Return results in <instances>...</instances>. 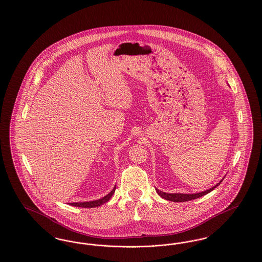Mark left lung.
Segmentation results:
<instances>
[{
	"instance_id": "1",
	"label": "left lung",
	"mask_w": 262,
	"mask_h": 262,
	"mask_svg": "<svg viewBox=\"0 0 262 262\" xmlns=\"http://www.w3.org/2000/svg\"><path fill=\"white\" fill-rule=\"evenodd\" d=\"M223 180H221L217 185H215L214 187H212L211 188L207 189V190H204V191H201V192H196V193H166L164 191L159 190L158 188H156V192L165 200H170V201H173V202H184V201H188V200H195V199H199L201 198L207 193H209L210 191H212L215 187H218L221 183H222Z\"/></svg>"
}]
</instances>
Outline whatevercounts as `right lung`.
<instances>
[{"mask_svg":"<svg viewBox=\"0 0 262 262\" xmlns=\"http://www.w3.org/2000/svg\"><path fill=\"white\" fill-rule=\"evenodd\" d=\"M115 189H116V187L113 188L111 192H109L107 195H105L104 198H102L100 200H93V201H85V202H73V203H70V205L77 206V207H83V208L98 207L100 205L104 204L105 202H107L108 200H110V199L112 198L113 194H114V192H115Z\"/></svg>","mask_w":262,"mask_h":262,"instance_id":"right-lung-1","label":"right lung"}]
</instances>
